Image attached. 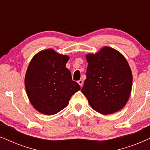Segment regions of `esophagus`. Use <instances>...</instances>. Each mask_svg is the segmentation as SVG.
Wrapping results in <instances>:
<instances>
[{
    "mask_svg": "<svg viewBox=\"0 0 150 150\" xmlns=\"http://www.w3.org/2000/svg\"><path fill=\"white\" fill-rule=\"evenodd\" d=\"M78 83L79 84V85L81 86V87H82V86H83V80H79V81H78Z\"/></svg>",
    "mask_w": 150,
    "mask_h": 150,
    "instance_id": "1",
    "label": "esophagus"
}]
</instances>
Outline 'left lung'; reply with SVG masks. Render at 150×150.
<instances>
[{"mask_svg": "<svg viewBox=\"0 0 150 150\" xmlns=\"http://www.w3.org/2000/svg\"><path fill=\"white\" fill-rule=\"evenodd\" d=\"M87 79L81 91L93 110L112 114L124 107L130 97L132 74L128 61L117 50L105 46L86 55Z\"/></svg>", "mask_w": 150, "mask_h": 150, "instance_id": "8db88e82", "label": "left lung"}]
</instances>
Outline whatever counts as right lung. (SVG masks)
Returning a JSON list of instances; mask_svg holds the SVG:
<instances>
[{
  "instance_id": "1",
  "label": "right lung",
  "mask_w": 150,
  "mask_h": 150,
  "mask_svg": "<svg viewBox=\"0 0 150 150\" xmlns=\"http://www.w3.org/2000/svg\"><path fill=\"white\" fill-rule=\"evenodd\" d=\"M68 60L67 55L47 49L40 51L30 61L24 84L30 103L41 113H57L66 107L71 96L81 89L65 67Z\"/></svg>"
}]
</instances>
